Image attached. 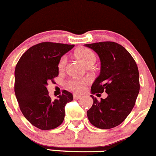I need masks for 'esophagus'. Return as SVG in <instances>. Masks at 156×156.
<instances>
[{"instance_id":"esophagus-1","label":"esophagus","mask_w":156,"mask_h":156,"mask_svg":"<svg viewBox=\"0 0 156 156\" xmlns=\"http://www.w3.org/2000/svg\"><path fill=\"white\" fill-rule=\"evenodd\" d=\"M82 97L80 96V95H77V94H73V99L74 100H80V99H81Z\"/></svg>"}]
</instances>
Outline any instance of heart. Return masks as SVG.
I'll use <instances>...</instances> for the list:
<instances>
[{
	"label": "heart",
	"instance_id": "heart-1",
	"mask_svg": "<svg viewBox=\"0 0 156 156\" xmlns=\"http://www.w3.org/2000/svg\"><path fill=\"white\" fill-rule=\"evenodd\" d=\"M76 57L80 61L83 62V63L85 66H88L90 65H93L96 61V56L94 53V52L88 48H80L77 50L75 53ZM67 64V57L63 56L58 61V68L59 71H63L65 69ZM88 83V80L87 79H73L69 80L67 83V86L71 91L80 93L83 90L84 87Z\"/></svg>",
	"mask_w": 156,
	"mask_h": 156
}]
</instances>
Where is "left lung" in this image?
<instances>
[{"instance_id": "1", "label": "left lung", "mask_w": 156, "mask_h": 156, "mask_svg": "<svg viewBox=\"0 0 156 156\" xmlns=\"http://www.w3.org/2000/svg\"><path fill=\"white\" fill-rule=\"evenodd\" d=\"M100 57V73L91 85V94L107 93L98 101L93 95V105L87 111L90 123L99 129L120 125L132 112L139 90V72L136 62L122 45L113 41L85 44Z\"/></svg>"}]
</instances>
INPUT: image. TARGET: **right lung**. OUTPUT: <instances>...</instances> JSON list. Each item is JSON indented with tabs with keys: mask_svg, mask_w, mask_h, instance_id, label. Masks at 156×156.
<instances>
[{
	"mask_svg": "<svg viewBox=\"0 0 156 156\" xmlns=\"http://www.w3.org/2000/svg\"><path fill=\"white\" fill-rule=\"evenodd\" d=\"M73 44L41 42L31 47L18 60L15 70V94L25 118L41 130L61 125L65 107L73 94L62 91L55 100L49 96L46 85L58 75V61Z\"/></svg>",
	"mask_w": 156,
	"mask_h": 156,
	"instance_id": "1",
	"label": "right lung"
}]
</instances>
